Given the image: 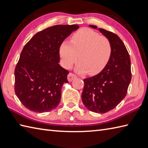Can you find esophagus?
<instances>
[{"label": "esophagus", "mask_w": 148, "mask_h": 148, "mask_svg": "<svg viewBox=\"0 0 148 148\" xmlns=\"http://www.w3.org/2000/svg\"><path fill=\"white\" fill-rule=\"evenodd\" d=\"M76 77V75H74L72 73H69L68 76H67V79H68V81H69V82H71V81L73 79H74Z\"/></svg>", "instance_id": "34e87169"}]
</instances>
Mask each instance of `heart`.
I'll return each instance as SVG.
<instances>
[{
	"instance_id": "obj_1",
	"label": "heart",
	"mask_w": 148,
	"mask_h": 148,
	"mask_svg": "<svg viewBox=\"0 0 148 148\" xmlns=\"http://www.w3.org/2000/svg\"><path fill=\"white\" fill-rule=\"evenodd\" d=\"M111 44L106 36L90 29L79 30L71 37V42L64 41L60 46V55L63 65L70 69L78 59L75 67L79 74L91 75L100 73L109 60L111 55Z\"/></svg>"
}]
</instances>
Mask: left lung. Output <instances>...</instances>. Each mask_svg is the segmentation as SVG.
<instances>
[{
  "instance_id": "1",
  "label": "left lung",
  "mask_w": 148,
  "mask_h": 148,
  "mask_svg": "<svg viewBox=\"0 0 148 148\" xmlns=\"http://www.w3.org/2000/svg\"><path fill=\"white\" fill-rule=\"evenodd\" d=\"M98 29L111 44V55L105 68L93 77L84 79L81 95L84 106L90 111L105 113L116 108L127 95L131 81L130 58L121 39L109 31Z\"/></svg>"
}]
</instances>
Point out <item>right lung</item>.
Wrapping results in <instances>:
<instances>
[{"label":"right lung","mask_w":148,"mask_h":148,"mask_svg":"<svg viewBox=\"0 0 148 148\" xmlns=\"http://www.w3.org/2000/svg\"><path fill=\"white\" fill-rule=\"evenodd\" d=\"M77 25H58L35 34L25 45L14 70V91L30 111L45 112L55 109L69 71L59 64L60 46Z\"/></svg>","instance_id":"obj_1"}]
</instances>
